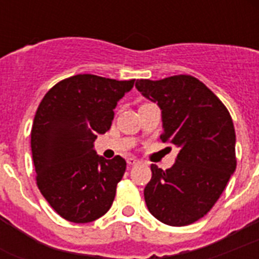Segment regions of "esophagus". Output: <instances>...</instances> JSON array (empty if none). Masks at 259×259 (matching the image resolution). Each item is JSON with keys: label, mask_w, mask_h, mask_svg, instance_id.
Listing matches in <instances>:
<instances>
[{"label": "esophagus", "mask_w": 259, "mask_h": 259, "mask_svg": "<svg viewBox=\"0 0 259 259\" xmlns=\"http://www.w3.org/2000/svg\"><path fill=\"white\" fill-rule=\"evenodd\" d=\"M138 162H140V160H138V158H136V157H129V158H127V164H129L130 166L136 165V164H138Z\"/></svg>", "instance_id": "34e87169"}]
</instances>
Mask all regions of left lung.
Returning <instances> with one entry per match:
<instances>
[{"label": "left lung", "instance_id": "8db88e82", "mask_svg": "<svg viewBox=\"0 0 259 259\" xmlns=\"http://www.w3.org/2000/svg\"><path fill=\"white\" fill-rule=\"evenodd\" d=\"M136 89L161 109L162 142L180 149L169 169L150 165L152 179L144 189L148 209L168 226L191 225L212 208L237 168L231 115L191 75L140 79Z\"/></svg>", "mask_w": 259, "mask_h": 259}]
</instances>
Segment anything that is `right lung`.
<instances>
[{"label":"right lung","mask_w":259,"mask_h":259,"mask_svg":"<svg viewBox=\"0 0 259 259\" xmlns=\"http://www.w3.org/2000/svg\"><path fill=\"white\" fill-rule=\"evenodd\" d=\"M133 86L134 79L79 74L55 84L40 102L30 132L36 181L66 221L89 223L113 204L126 161L97 154L94 141L110 129L117 102Z\"/></svg>","instance_id":"obj_1"}]
</instances>
